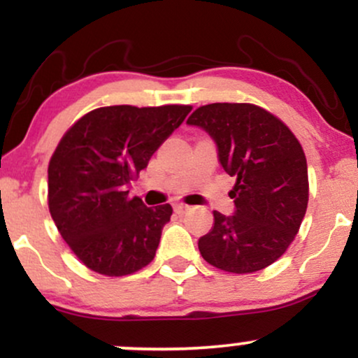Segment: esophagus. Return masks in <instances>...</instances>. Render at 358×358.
Segmentation results:
<instances>
[{
	"mask_svg": "<svg viewBox=\"0 0 358 358\" xmlns=\"http://www.w3.org/2000/svg\"><path fill=\"white\" fill-rule=\"evenodd\" d=\"M173 208H175L176 213H185L190 207H188V205H185V203H175Z\"/></svg>",
	"mask_w": 358,
	"mask_h": 358,
	"instance_id": "esophagus-1",
	"label": "esophagus"
}]
</instances>
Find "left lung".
<instances>
[{
    "label": "left lung",
    "mask_w": 358,
    "mask_h": 358,
    "mask_svg": "<svg viewBox=\"0 0 358 358\" xmlns=\"http://www.w3.org/2000/svg\"><path fill=\"white\" fill-rule=\"evenodd\" d=\"M187 124L202 127L217 145L231 190L234 215L213 212V227L199 239L208 264L236 274L278 261L294 241L308 207L303 148L285 122L254 104L202 106Z\"/></svg>",
    "instance_id": "1"
}]
</instances>
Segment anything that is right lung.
I'll use <instances>...</instances> for the list:
<instances>
[{
    "instance_id": "right-lung-1",
    "label": "right lung",
    "mask_w": 358,
    "mask_h": 358,
    "mask_svg": "<svg viewBox=\"0 0 358 358\" xmlns=\"http://www.w3.org/2000/svg\"><path fill=\"white\" fill-rule=\"evenodd\" d=\"M190 106H109L82 116L48 165V208L77 257L104 276L153 261L170 203L146 207L127 185L183 122Z\"/></svg>"
}]
</instances>
